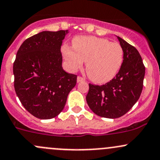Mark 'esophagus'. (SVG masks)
I'll use <instances>...</instances> for the list:
<instances>
[{
    "label": "esophagus",
    "mask_w": 160,
    "mask_h": 160,
    "mask_svg": "<svg viewBox=\"0 0 160 160\" xmlns=\"http://www.w3.org/2000/svg\"><path fill=\"white\" fill-rule=\"evenodd\" d=\"M77 83H80V82H82V81H84V78H83L82 77H77Z\"/></svg>",
    "instance_id": "34e87169"
}]
</instances>
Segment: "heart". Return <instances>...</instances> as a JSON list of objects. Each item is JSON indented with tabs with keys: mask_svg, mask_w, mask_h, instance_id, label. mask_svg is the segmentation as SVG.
<instances>
[{
	"mask_svg": "<svg viewBox=\"0 0 160 160\" xmlns=\"http://www.w3.org/2000/svg\"><path fill=\"white\" fill-rule=\"evenodd\" d=\"M73 48L65 44L62 53L68 68L76 71L86 61V71L91 80L103 83L112 80L120 70L124 52L121 45L104 38L92 36L77 37Z\"/></svg>",
	"mask_w": 160,
	"mask_h": 160,
	"instance_id": "obj_1",
	"label": "heart"
}]
</instances>
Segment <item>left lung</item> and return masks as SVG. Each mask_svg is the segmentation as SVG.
I'll use <instances>...</instances> for the list:
<instances>
[{"label": "left lung", "mask_w": 160, "mask_h": 160, "mask_svg": "<svg viewBox=\"0 0 160 160\" xmlns=\"http://www.w3.org/2000/svg\"><path fill=\"white\" fill-rule=\"evenodd\" d=\"M122 64L116 77L105 84L89 83L86 99L89 107L101 117L116 119L127 113L139 100L143 87L145 66L138 50L120 37Z\"/></svg>", "instance_id": "obj_1"}]
</instances>
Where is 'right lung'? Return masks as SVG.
<instances>
[{
  "mask_svg": "<svg viewBox=\"0 0 160 160\" xmlns=\"http://www.w3.org/2000/svg\"><path fill=\"white\" fill-rule=\"evenodd\" d=\"M67 31H42L23 42L13 62L14 90L25 109L41 120L64 108L77 76L62 67V42Z\"/></svg>",
  "mask_w": 160,
  "mask_h": 160,
  "instance_id": "obj_1",
  "label": "right lung"
}]
</instances>
